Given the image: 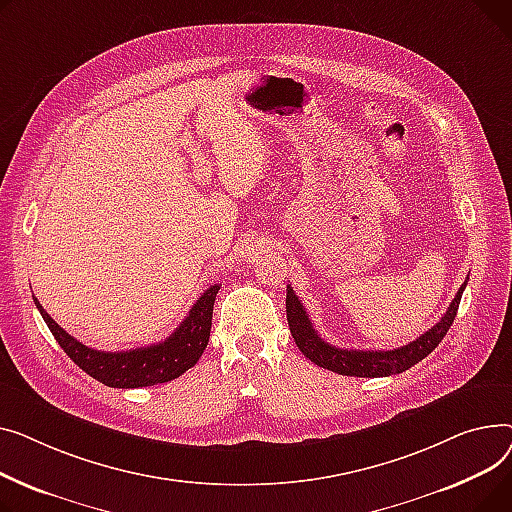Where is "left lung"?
Returning a JSON list of instances; mask_svg holds the SVG:
<instances>
[{"label":"left lung","mask_w":512,"mask_h":512,"mask_svg":"<svg viewBox=\"0 0 512 512\" xmlns=\"http://www.w3.org/2000/svg\"><path fill=\"white\" fill-rule=\"evenodd\" d=\"M469 281V277H467ZM467 281L459 287L457 295L453 302H450L446 314L436 322L428 333L422 337H417L409 345H403L393 351H364V349H339L335 345L326 343L318 330L312 326V320L308 318L306 308L299 302V297L295 295L293 287L287 285V322L291 337L295 345L299 347L310 362L316 366L337 372L343 376H359V378H380V376H390V374H401L409 370L411 366L422 362L424 357H428L438 343L444 339L448 333L450 324H453L459 304H461V295L467 285Z\"/></svg>","instance_id":"1"}]
</instances>
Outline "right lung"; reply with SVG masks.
Instances as JSON below:
<instances>
[{
	"instance_id": "obj_1",
	"label": "right lung",
	"mask_w": 512,
	"mask_h": 512,
	"mask_svg": "<svg viewBox=\"0 0 512 512\" xmlns=\"http://www.w3.org/2000/svg\"><path fill=\"white\" fill-rule=\"evenodd\" d=\"M221 285H210L192 306L186 320L165 341L130 351H97L76 341L35 299L51 335L72 362L88 376L111 388H140L175 380L194 368L208 345L213 306Z\"/></svg>"
}]
</instances>
